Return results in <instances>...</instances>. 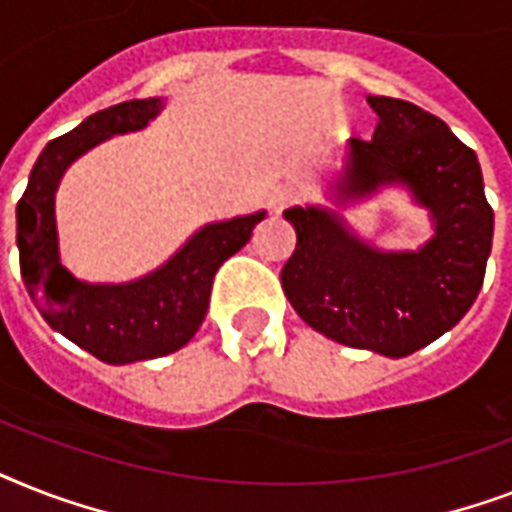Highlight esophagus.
<instances>
[{
    "label": "esophagus",
    "mask_w": 512,
    "mask_h": 512,
    "mask_svg": "<svg viewBox=\"0 0 512 512\" xmlns=\"http://www.w3.org/2000/svg\"><path fill=\"white\" fill-rule=\"evenodd\" d=\"M300 199V191L292 188V185H279V188H273L271 193V209L273 212H281V209H287L289 204H295Z\"/></svg>",
    "instance_id": "34e87169"
}]
</instances>
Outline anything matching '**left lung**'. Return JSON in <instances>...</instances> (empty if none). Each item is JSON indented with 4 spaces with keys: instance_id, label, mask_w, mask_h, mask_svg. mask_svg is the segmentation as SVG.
<instances>
[{
    "instance_id": "obj_1",
    "label": "left lung",
    "mask_w": 512,
    "mask_h": 512,
    "mask_svg": "<svg viewBox=\"0 0 512 512\" xmlns=\"http://www.w3.org/2000/svg\"><path fill=\"white\" fill-rule=\"evenodd\" d=\"M372 140H350L342 199L404 183L436 220L420 252H377L316 207L284 212L297 247L281 287L300 319L321 335L401 358L449 332L484 284L494 212L476 154L438 116L409 100L374 98Z\"/></svg>"
}]
</instances>
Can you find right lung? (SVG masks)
<instances>
[{"label":"right lung","mask_w":512,"mask_h":512,"mask_svg":"<svg viewBox=\"0 0 512 512\" xmlns=\"http://www.w3.org/2000/svg\"><path fill=\"white\" fill-rule=\"evenodd\" d=\"M162 100H127L92 114L76 130L50 140L18 201L20 276L42 303L52 329L106 364H132L175 353L207 316L217 268L236 255L265 212L201 228L170 263L130 284H84L60 265L55 191L66 167L111 135L146 127Z\"/></svg>","instance_id":"add662e5"}]
</instances>
